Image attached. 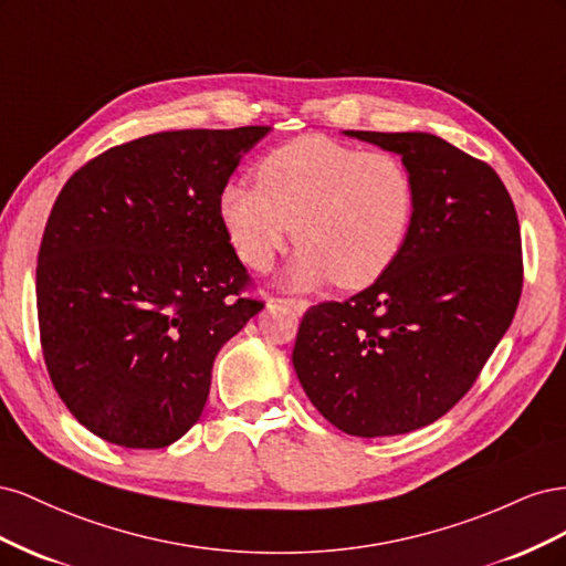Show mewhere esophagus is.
I'll return each instance as SVG.
<instances>
[{
	"mask_svg": "<svg viewBox=\"0 0 566 566\" xmlns=\"http://www.w3.org/2000/svg\"><path fill=\"white\" fill-rule=\"evenodd\" d=\"M279 306H285V310L295 312V314H304L306 310H310V302L306 300H293V297H276L273 300Z\"/></svg>",
	"mask_w": 566,
	"mask_h": 566,
	"instance_id": "1",
	"label": "esophagus"
}]
</instances>
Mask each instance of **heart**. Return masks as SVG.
<instances>
[{"label":"heart","instance_id":"obj_1","mask_svg":"<svg viewBox=\"0 0 566 566\" xmlns=\"http://www.w3.org/2000/svg\"><path fill=\"white\" fill-rule=\"evenodd\" d=\"M219 217L241 260L266 271L287 238L302 245L287 285L333 281L358 290L378 281L406 245L416 184L389 150H361L328 136H300L256 165V184L219 193Z\"/></svg>","mask_w":566,"mask_h":566}]
</instances>
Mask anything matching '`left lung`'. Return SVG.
Masks as SVG:
<instances>
[{
	"mask_svg": "<svg viewBox=\"0 0 566 566\" xmlns=\"http://www.w3.org/2000/svg\"><path fill=\"white\" fill-rule=\"evenodd\" d=\"M347 136L401 156L416 184V217L378 281L304 314L293 366L337 430L394 437L465 397L510 328L522 295L520 221L501 177L441 136Z\"/></svg>",
	"mask_w": 566,
	"mask_h": 566,
	"instance_id": "1",
	"label": "left lung"
}]
</instances>
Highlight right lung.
<instances>
[{
  "label": "right lung",
  "instance_id": "add662e5",
  "mask_svg": "<svg viewBox=\"0 0 566 566\" xmlns=\"http://www.w3.org/2000/svg\"><path fill=\"white\" fill-rule=\"evenodd\" d=\"M271 127L142 136L67 179L38 256L49 378L80 424L165 449L198 422L219 349L262 302L219 217V193Z\"/></svg>",
  "mask_w": 566,
  "mask_h": 566
}]
</instances>
